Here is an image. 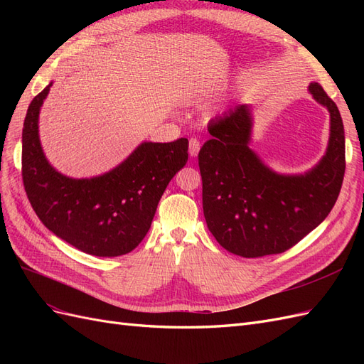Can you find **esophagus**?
Instances as JSON below:
<instances>
[{"label": "esophagus", "mask_w": 364, "mask_h": 364, "mask_svg": "<svg viewBox=\"0 0 364 364\" xmlns=\"http://www.w3.org/2000/svg\"><path fill=\"white\" fill-rule=\"evenodd\" d=\"M200 150V141L197 138H191L190 139V155L191 156H197V153Z\"/></svg>", "instance_id": "esophagus-1"}]
</instances>
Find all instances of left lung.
<instances>
[{"mask_svg":"<svg viewBox=\"0 0 364 364\" xmlns=\"http://www.w3.org/2000/svg\"><path fill=\"white\" fill-rule=\"evenodd\" d=\"M316 100L331 115L326 155L304 176L273 173L249 149L250 112L230 109L208 126L199 151L203 214L220 246L257 258L289 250L321 225L337 200L345 176V129L336 103L318 83Z\"/></svg>","mask_w":364,"mask_h":364,"instance_id":"obj_1","label":"left lung"}]
</instances>
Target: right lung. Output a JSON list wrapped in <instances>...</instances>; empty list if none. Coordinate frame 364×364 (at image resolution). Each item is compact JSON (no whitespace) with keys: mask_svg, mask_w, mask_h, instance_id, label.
<instances>
[{"mask_svg":"<svg viewBox=\"0 0 364 364\" xmlns=\"http://www.w3.org/2000/svg\"><path fill=\"white\" fill-rule=\"evenodd\" d=\"M48 85L28 106L23 129V182L41 222L75 249L119 257L147 235L158 203L174 174L188 161V139L142 142L117 168L92 179H71L43 156L39 109Z\"/></svg>","mask_w":364,"mask_h":364,"instance_id":"add662e5","label":"right lung"}]
</instances>
